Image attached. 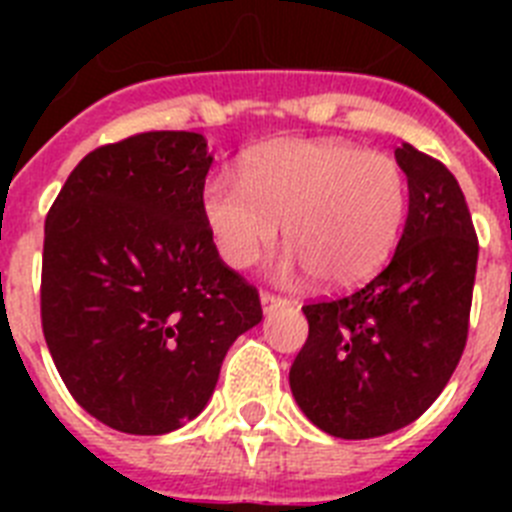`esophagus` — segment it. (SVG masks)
Masks as SVG:
<instances>
[{"mask_svg":"<svg viewBox=\"0 0 512 512\" xmlns=\"http://www.w3.org/2000/svg\"><path fill=\"white\" fill-rule=\"evenodd\" d=\"M287 305V300L279 295H274V292H261V307H264V312H271L274 307H284Z\"/></svg>","mask_w":512,"mask_h":512,"instance_id":"1","label":"esophagus"}]
</instances>
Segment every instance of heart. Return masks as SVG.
<instances>
[{
	"label": "heart",
	"instance_id": "obj_1",
	"mask_svg": "<svg viewBox=\"0 0 512 512\" xmlns=\"http://www.w3.org/2000/svg\"><path fill=\"white\" fill-rule=\"evenodd\" d=\"M202 212L230 266H251L279 238L323 284L372 277L400 241L408 179L395 158L341 140H287L253 153L243 176L217 169Z\"/></svg>",
	"mask_w": 512,
	"mask_h": 512
}]
</instances>
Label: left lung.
I'll list each match as a JSON object with an SVG mask.
<instances>
[{
    "label": "left lung",
    "instance_id": "obj_1",
    "mask_svg": "<svg viewBox=\"0 0 512 512\" xmlns=\"http://www.w3.org/2000/svg\"><path fill=\"white\" fill-rule=\"evenodd\" d=\"M408 220L372 282L302 307L310 333L289 369L302 413L336 438H377L418 420L459 364L469 333L477 233L459 182L410 143Z\"/></svg>",
    "mask_w": 512,
    "mask_h": 512
}]
</instances>
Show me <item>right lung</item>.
<instances>
[{"mask_svg": "<svg viewBox=\"0 0 512 512\" xmlns=\"http://www.w3.org/2000/svg\"><path fill=\"white\" fill-rule=\"evenodd\" d=\"M207 140L153 130L81 158L45 217L40 318L63 384L99 423L161 436L205 410L256 287L202 212Z\"/></svg>", "mask_w": 512, "mask_h": 512, "instance_id": "add662e5", "label": "right lung"}]
</instances>
